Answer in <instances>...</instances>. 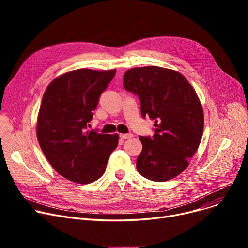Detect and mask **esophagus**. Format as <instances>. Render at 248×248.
<instances>
[{
	"label": "esophagus",
	"instance_id": "34e87169",
	"mask_svg": "<svg viewBox=\"0 0 248 248\" xmlns=\"http://www.w3.org/2000/svg\"><path fill=\"white\" fill-rule=\"evenodd\" d=\"M120 138H121L122 140H125V139L133 138V134H122V135H120Z\"/></svg>",
	"mask_w": 248,
	"mask_h": 248
}]
</instances>
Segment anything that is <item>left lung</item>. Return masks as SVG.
<instances>
[{
    "label": "left lung",
    "mask_w": 248,
    "mask_h": 248,
    "mask_svg": "<svg viewBox=\"0 0 248 248\" xmlns=\"http://www.w3.org/2000/svg\"><path fill=\"white\" fill-rule=\"evenodd\" d=\"M125 90L138 95L141 116L155 121L153 137H140L137 170L151 181L177 177L189 165L203 135L204 114L196 91L175 70L137 67L124 75Z\"/></svg>",
    "instance_id": "left-lung-1"
}]
</instances>
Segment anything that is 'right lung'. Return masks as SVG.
<instances>
[{"label": "right lung", "mask_w": 248, "mask_h": 248, "mask_svg": "<svg viewBox=\"0 0 248 248\" xmlns=\"http://www.w3.org/2000/svg\"><path fill=\"white\" fill-rule=\"evenodd\" d=\"M115 70L77 69L46 88L37 119V138L46 159L62 177L79 184L99 179L119 135L87 131L100 94Z\"/></svg>", "instance_id": "add662e5"}]
</instances>
